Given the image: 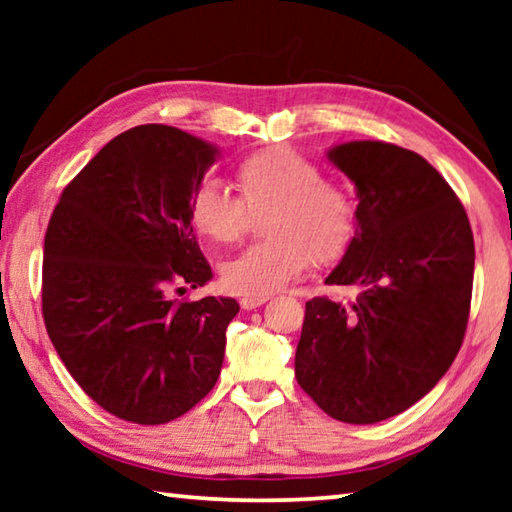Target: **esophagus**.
Masks as SVG:
<instances>
[{"label": "esophagus", "mask_w": 512, "mask_h": 512, "mask_svg": "<svg viewBox=\"0 0 512 512\" xmlns=\"http://www.w3.org/2000/svg\"><path fill=\"white\" fill-rule=\"evenodd\" d=\"M266 300H268L266 296H244V298H241L239 302H241V309L250 311V309H257V307H262Z\"/></svg>", "instance_id": "esophagus-1"}]
</instances>
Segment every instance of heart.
I'll return each instance as SVG.
<instances>
[{"label": "heart", "instance_id": "heart-1", "mask_svg": "<svg viewBox=\"0 0 512 512\" xmlns=\"http://www.w3.org/2000/svg\"><path fill=\"white\" fill-rule=\"evenodd\" d=\"M237 196L203 180L189 196L187 214L198 235L235 244L248 228V212L266 210L262 235L221 268L223 284L241 296H268L305 271L343 257L357 230V201L345 185L323 178L314 160L271 146L241 158L232 173Z\"/></svg>", "mask_w": 512, "mask_h": 512}]
</instances>
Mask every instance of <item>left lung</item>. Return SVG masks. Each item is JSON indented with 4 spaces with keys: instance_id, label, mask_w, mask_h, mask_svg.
Returning <instances> with one entry per match:
<instances>
[{
    "instance_id": "1",
    "label": "left lung",
    "mask_w": 512,
    "mask_h": 512,
    "mask_svg": "<svg viewBox=\"0 0 512 512\" xmlns=\"http://www.w3.org/2000/svg\"><path fill=\"white\" fill-rule=\"evenodd\" d=\"M327 160L357 187L359 205L325 284L359 296L307 302L296 379L334 420L375 424L422 400L461 350L474 237L461 201L422 155L361 140L332 146Z\"/></svg>"
}]
</instances>
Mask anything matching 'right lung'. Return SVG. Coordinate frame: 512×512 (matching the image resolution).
<instances>
[{
  "label": "right lung",
  "mask_w": 512,
  "mask_h": 512,
  "mask_svg": "<svg viewBox=\"0 0 512 512\" xmlns=\"http://www.w3.org/2000/svg\"><path fill=\"white\" fill-rule=\"evenodd\" d=\"M216 155L180 128L135 126L85 164L51 214L47 334L76 384L121 420H176L221 375L237 300L169 296L212 280L187 203Z\"/></svg>",
  "instance_id": "obj_1"
}]
</instances>
